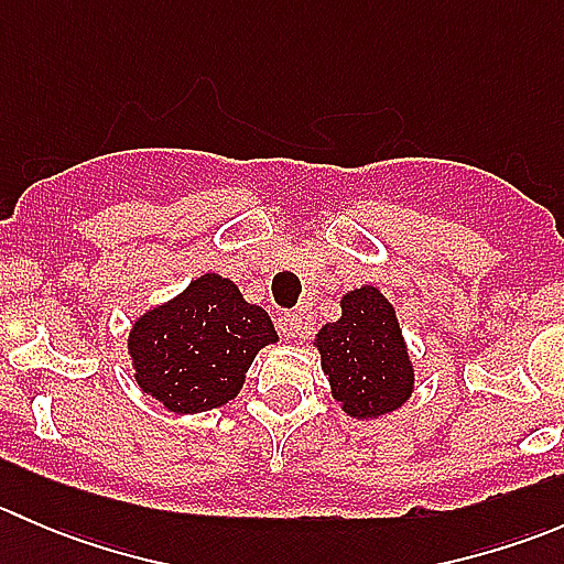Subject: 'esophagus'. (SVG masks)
<instances>
[{"label":"esophagus","instance_id":"obj_1","mask_svg":"<svg viewBox=\"0 0 564 564\" xmlns=\"http://www.w3.org/2000/svg\"><path fill=\"white\" fill-rule=\"evenodd\" d=\"M278 333L283 335V338L289 340H297L305 335V318L300 314H292V311H286V314L278 316Z\"/></svg>","mask_w":564,"mask_h":564}]
</instances>
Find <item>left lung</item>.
Here are the masks:
<instances>
[{
    "instance_id": "obj_1",
    "label": "left lung",
    "mask_w": 564,
    "mask_h": 564,
    "mask_svg": "<svg viewBox=\"0 0 564 564\" xmlns=\"http://www.w3.org/2000/svg\"><path fill=\"white\" fill-rule=\"evenodd\" d=\"M340 308L344 316L316 335L333 398L360 420L395 412L414 382L395 311L373 286L349 292Z\"/></svg>"
}]
</instances>
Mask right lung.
I'll use <instances>...</instances> for the list:
<instances>
[{
  "label": "right lung",
  "mask_w": 564,
  "mask_h": 564,
  "mask_svg": "<svg viewBox=\"0 0 564 564\" xmlns=\"http://www.w3.org/2000/svg\"><path fill=\"white\" fill-rule=\"evenodd\" d=\"M275 338L264 308L246 303L229 278L207 272L141 316L128 349L139 388L172 412L193 414L231 401L256 351Z\"/></svg>",
  "instance_id": "obj_1"
}]
</instances>
